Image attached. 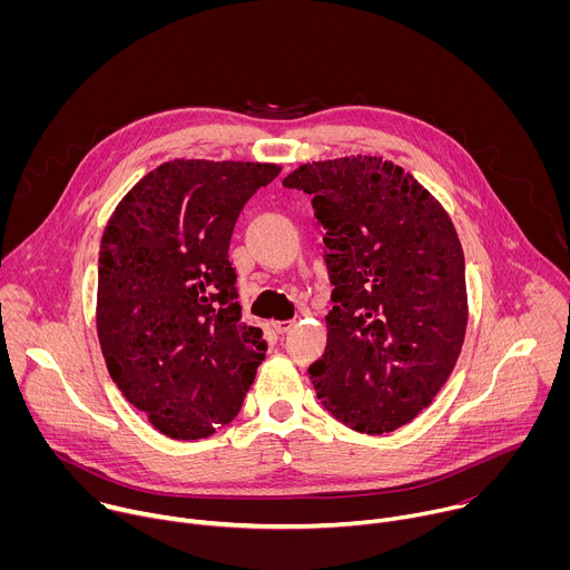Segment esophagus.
<instances>
[{"label": "esophagus", "mask_w": 570, "mask_h": 570, "mask_svg": "<svg viewBox=\"0 0 570 570\" xmlns=\"http://www.w3.org/2000/svg\"><path fill=\"white\" fill-rule=\"evenodd\" d=\"M291 327H293V320H275V322H273V330H275L277 334H286Z\"/></svg>", "instance_id": "obj_1"}]
</instances>
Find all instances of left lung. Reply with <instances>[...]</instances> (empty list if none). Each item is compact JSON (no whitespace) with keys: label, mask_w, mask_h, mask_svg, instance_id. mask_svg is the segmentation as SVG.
Here are the masks:
<instances>
[{"label":"left lung","mask_w":570,"mask_h":570,"mask_svg":"<svg viewBox=\"0 0 570 570\" xmlns=\"http://www.w3.org/2000/svg\"><path fill=\"white\" fill-rule=\"evenodd\" d=\"M282 185L313 196L334 286L327 350L308 367L317 399L358 433L413 422L466 332L464 255L449 214L411 174L370 155L302 165Z\"/></svg>","instance_id":"8db88e82"}]
</instances>
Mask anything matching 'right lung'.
<instances>
[{"instance_id": "obj_1", "label": "right lung", "mask_w": 570, "mask_h": 570, "mask_svg": "<svg viewBox=\"0 0 570 570\" xmlns=\"http://www.w3.org/2000/svg\"><path fill=\"white\" fill-rule=\"evenodd\" d=\"M282 167L174 159L117 205L99 253L97 332L108 372L150 424L200 440L240 411L266 356L240 320L234 223Z\"/></svg>"}]
</instances>
